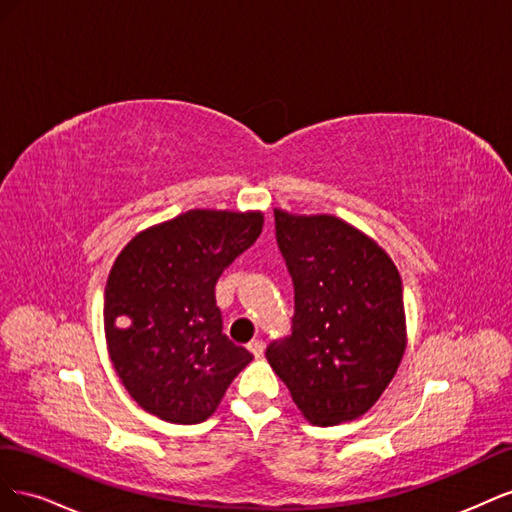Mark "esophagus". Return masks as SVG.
I'll return each instance as SVG.
<instances>
[{
	"label": "esophagus",
	"mask_w": 512,
	"mask_h": 512,
	"mask_svg": "<svg viewBox=\"0 0 512 512\" xmlns=\"http://www.w3.org/2000/svg\"><path fill=\"white\" fill-rule=\"evenodd\" d=\"M247 350H250L258 359V356H262V352H265V342H262V339H252V342L247 344Z\"/></svg>",
	"instance_id": "obj_1"
}]
</instances>
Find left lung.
I'll use <instances>...</instances> for the list:
<instances>
[{
  "label": "left lung",
  "instance_id": "left-lung-1",
  "mask_svg": "<svg viewBox=\"0 0 512 512\" xmlns=\"http://www.w3.org/2000/svg\"><path fill=\"white\" fill-rule=\"evenodd\" d=\"M275 239L294 286L292 333L267 361L314 425L365 414L406 350L404 286L393 260L333 215L275 209Z\"/></svg>",
  "mask_w": 512,
  "mask_h": 512
}]
</instances>
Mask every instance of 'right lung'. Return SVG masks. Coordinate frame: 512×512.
Returning a JSON list of instances; mask_svg holds the SVG:
<instances>
[{"mask_svg": "<svg viewBox=\"0 0 512 512\" xmlns=\"http://www.w3.org/2000/svg\"><path fill=\"white\" fill-rule=\"evenodd\" d=\"M262 232V213L194 209L147 228L117 256L104 290L106 346L138 406L203 423L254 356L222 333L215 284Z\"/></svg>", "mask_w": 512, "mask_h": 512, "instance_id": "obj_1", "label": "right lung"}]
</instances>
